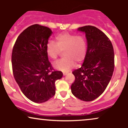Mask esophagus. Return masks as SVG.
Listing matches in <instances>:
<instances>
[{"mask_svg": "<svg viewBox=\"0 0 128 128\" xmlns=\"http://www.w3.org/2000/svg\"><path fill=\"white\" fill-rule=\"evenodd\" d=\"M66 74H67V73H63V75H64V76L66 75Z\"/></svg>", "mask_w": 128, "mask_h": 128, "instance_id": "esophagus-1", "label": "esophagus"}]
</instances>
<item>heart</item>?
Masks as SVG:
<instances>
[{"mask_svg": "<svg viewBox=\"0 0 128 128\" xmlns=\"http://www.w3.org/2000/svg\"><path fill=\"white\" fill-rule=\"evenodd\" d=\"M56 42L49 41L46 47V54L49 58L55 60L61 51L64 50V58L54 63L58 70L66 72L74 66L75 62L79 63L86 58V43L83 36L68 32H64L55 37Z\"/></svg>", "mask_w": 128, "mask_h": 128, "instance_id": "obj_1", "label": "heart"}]
</instances>
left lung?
<instances>
[{
  "label": "left lung",
  "instance_id": "left-lung-1",
  "mask_svg": "<svg viewBox=\"0 0 128 128\" xmlns=\"http://www.w3.org/2000/svg\"><path fill=\"white\" fill-rule=\"evenodd\" d=\"M84 32L87 42L86 54L81 67L74 70L75 77L72 92L84 101L99 97L108 86L114 68V53L111 41L104 32L92 26L78 28Z\"/></svg>",
  "mask_w": 128,
  "mask_h": 128
}]
</instances>
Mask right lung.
<instances>
[{"label":"right lung","instance_id":"right-lung-1","mask_svg":"<svg viewBox=\"0 0 128 128\" xmlns=\"http://www.w3.org/2000/svg\"><path fill=\"white\" fill-rule=\"evenodd\" d=\"M52 32L39 24L29 26L19 35L12 52L14 78L26 98L36 103L48 101L55 94V81L62 77L52 72L46 47Z\"/></svg>","mask_w":128,"mask_h":128}]
</instances>
